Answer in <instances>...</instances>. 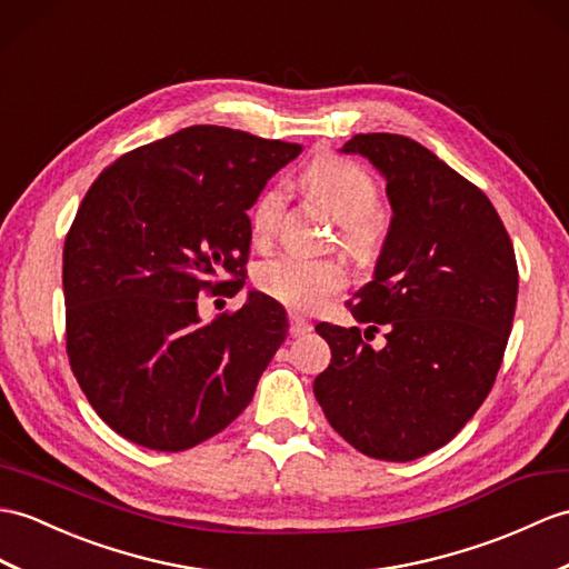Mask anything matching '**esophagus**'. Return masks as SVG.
<instances>
[{
	"instance_id": "obj_1",
	"label": "esophagus",
	"mask_w": 569,
	"mask_h": 569,
	"mask_svg": "<svg viewBox=\"0 0 569 569\" xmlns=\"http://www.w3.org/2000/svg\"><path fill=\"white\" fill-rule=\"evenodd\" d=\"M288 332H290V337H302V335H308L310 329H312V325L306 320V317H300L298 312H290L288 315Z\"/></svg>"
}]
</instances>
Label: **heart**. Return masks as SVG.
I'll return each mask as SVG.
<instances>
[{"mask_svg": "<svg viewBox=\"0 0 569 569\" xmlns=\"http://www.w3.org/2000/svg\"><path fill=\"white\" fill-rule=\"evenodd\" d=\"M302 187L327 213L339 222V244L356 261H373L380 247L376 210L380 203L378 183L368 171L337 154H322L302 171ZM283 216L281 187L263 191L249 213V232L257 247H267L279 232ZM345 263L337 259H308L283 254L261 261L254 283L263 296L281 302L288 310L312 312L347 286Z\"/></svg>", "mask_w": 569, "mask_h": 569, "instance_id": "b5f03b06", "label": "heart"}]
</instances>
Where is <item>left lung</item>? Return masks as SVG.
Returning a JSON list of instances; mask_svg holds the SVG:
<instances>
[{"label": "left lung", "instance_id": "8db88e82", "mask_svg": "<svg viewBox=\"0 0 569 569\" xmlns=\"http://www.w3.org/2000/svg\"><path fill=\"white\" fill-rule=\"evenodd\" d=\"M388 181L390 232L376 279L347 308L368 329L320 322L332 361L315 398L332 429L378 460L446 446L490 395L517 310L519 269L495 206L425 144L353 136ZM382 328L387 347L365 341Z\"/></svg>", "mask_w": 569, "mask_h": 569}]
</instances>
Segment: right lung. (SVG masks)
I'll list each match as a JSON object with an SVG mask.
<instances>
[{
	"mask_svg": "<svg viewBox=\"0 0 569 569\" xmlns=\"http://www.w3.org/2000/svg\"><path fill=\"white\" fill-rule=\"evenodd\" d=\"M300 144L191 126L118 157L91 183L62 249L70 368L97 415L152 451H187L242 415L288 335L252 290L198 317V296L244 286L249 216Z\"/></svg>",
	"mask_w": 569,
	"mask_h": 569,
	"instance_id": "add662e5",
	"label": "right lung"
}]
</instances>
